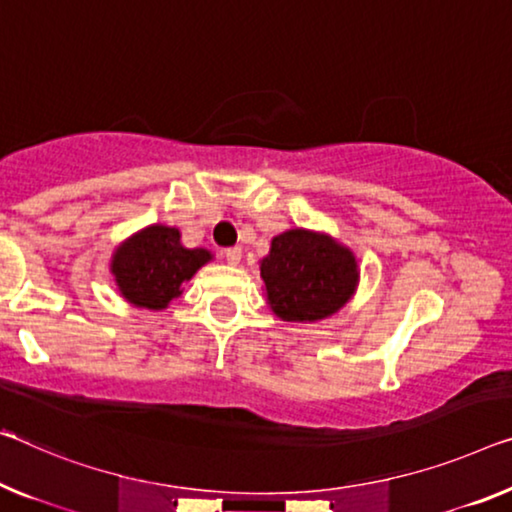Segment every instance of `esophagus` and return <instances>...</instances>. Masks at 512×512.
I'll list each match as a JSON object with an SVG mask.
<instances>
[{"label": "esophagus", "mask_w": 512, "mask_h": 512, "mask_svg": "<svg viewBox=\"0 0 512 512\" xmlns=\"http://www.w3.org/2000/svg\"><path fill=\"white\" fill-rule=\"evenodd\" d=\"M224 256H226V263H229V265H238L242 261V249L231 247V249L224 251Z\"/></svg>", "instance_id": "esophagus-1"}]
</instances>
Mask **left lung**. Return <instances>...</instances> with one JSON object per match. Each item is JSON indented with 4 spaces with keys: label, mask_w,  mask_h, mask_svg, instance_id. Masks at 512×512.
<instances>
[{
    "label": "left lung",
    "mask_w": 512,
    "mask_h": 512,
    "mask_svg": "<svg viewBox=\"0 0 512 512\" xmlns=\"http://www.w3.org/2000/svg\"><path fill=\"white\" fill-rule=\"evenodd\" d=\"M263 290L283 322H318L348 304L359 286L355 251L325 231L290 229L274 235L261 258Z\"/></svg>",
    "instance_id": "left-lung-1"
}]
</instances>
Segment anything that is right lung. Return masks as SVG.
I'll return each mask as SVG.
<instances>
[{
    "instance_id": "1",
    "label": "right lung",
    "mask_w": 512,
    "mask_h": 512,
    "mask_svg": "<svg viewBox=\"0 0 512 512\" xmlns=\"http://www.w3.org/2000/svg\"><path fill=\"white\" fill-rule=\"evenodd\" d=\"M210 261L212 251L185 247L176 226L151 224L114 249L109 272L125 302L137 309L164 311L183 295V283Z\"/></svg>"
}]
</instances>
